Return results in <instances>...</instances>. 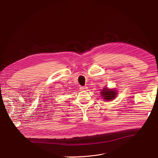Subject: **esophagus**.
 <instances>
[{
    "mask_svg": "<svg viewBox=\"0 0 158 158\" xmlns=\"http://www.w3.org/2000/svg\"><path fill=\"white\" fill-rule=\"evenodd\" d=\"M88 87L87 86H81V88H80V89L81 90V91H86V90H88Z\"/></svg>",
    "mask_w": 158,
    "mask_h": 158,
    "instance_id": "esophagus-1",
    "label": "esophagus"
}]
</instances>
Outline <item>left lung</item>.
I'll use <instances>...</instances> for the list:
<instances>
[{
	"label": "left lung",
	"instance_id": "obj_1",
	"mask_svg": "<svg viewBox=\"0 0 158 158\" xmlns=\"http://www.w3.org/2000/svg\"><path fill=\"white\" fill-rule=\"evenodd\" d=\"M101 97L104 99V101H111L117 97L118 92L114 88H109L104 87L100 92Z\"/></svg>",
	"mask_w": 158,
	"mask_h": 158
}]
</instances>
